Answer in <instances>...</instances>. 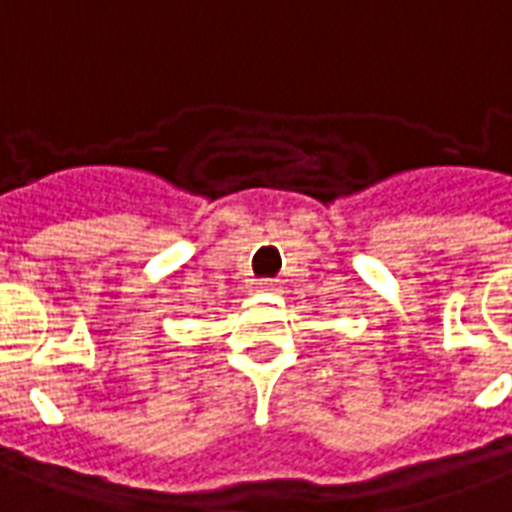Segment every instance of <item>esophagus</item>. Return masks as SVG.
Instances as JSON below:
<instances>
[{
	"label": "esophagus",
	"mask_w": 512,
	"mask_h": 512,
	"mask_svg": "<svg viewBox=\"0 0 512 512\" xmlns=\"http://www.w3.org/2000/svg\"><path fill=\"white\" fill-rule=\"evenodd\" d=\"M260 290H266V293H279V282L277 279H263V282H260Z\"/></svg>",
	"instance_id": "esophagus-1"
}]
</instances>
